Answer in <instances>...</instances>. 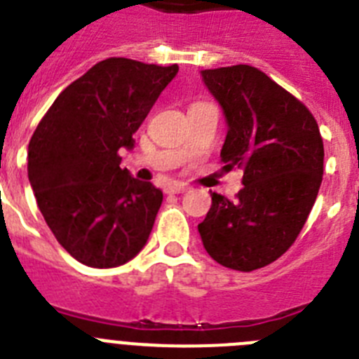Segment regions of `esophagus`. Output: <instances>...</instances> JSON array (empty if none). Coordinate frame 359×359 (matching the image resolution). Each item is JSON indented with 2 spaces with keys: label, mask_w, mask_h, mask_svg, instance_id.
I'll return each mask as SVG.
<instances>
[{
  "label": "esophagus",
  "mask_w": 359,
  "mask_h": 359,
  "mask_svg": "<svg viewBox=\"0 0 359 359\" xmlns=\"http://www.w3.org/2000/svg\"><path fill=\"white\" fill-rule=\"evenodd\" d=\"M190 187L187 185V183H182V182H174L170 183V185H167V194H183V192H187Z\"/></svg>",
  "instance_id": "34e87169"
}]
</instances>
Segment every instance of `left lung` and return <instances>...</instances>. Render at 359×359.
Returning <instances> with one entry per match:
<instances>
[{
    "mask_svg": "<svg viewBox=\"0 0 359 359\" xmlns=\"http://www.w3.org/2000/svg\"><path fill=\"white\" fill-rule=\"evenodd\" d=\"M201 75L228 122L224 169H243L244 187L236 201L212 192L198 230L215 262L253 271L284 255L306 224L322 185V135L313 113L259 68Z\"/></svg>",
    "mask_w": 359,
    "mask_h": 359,
    "instance_id": "obj_1",
    "label": "left lung"
}]
</instances>
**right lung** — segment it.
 <instances>
[{
  "label": "right lung",
  "mask_w": 359,
  "mask_h": 359,
  "mask_svg": "<svg viewBox=\"0 0 359 359\" xmlns=\"http://www.w3.org/2000/svg\"><path fill=\"white\" fill-rule=\"evenodd\" d=\"M177 65L111 57L61 91L28 144V180L62 248L91 268L131 261L149 239L161 190L120 169Z\"/></svg>",
  "instance_id": "obj_1"
}]
</instances>
